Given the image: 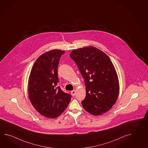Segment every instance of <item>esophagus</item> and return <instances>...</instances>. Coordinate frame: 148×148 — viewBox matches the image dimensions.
<instances>
[{
	"label": "esophagus",
	"mask_w": 148,
	"mask_h": 148,
	"mask_svg": "<svg viewBox=\"0 0 148 148\" xmlns=\"http://www.w3.org/2000/svg\"><path fill=\"white\" fill-rule=\"evenodd\" d=\"M71 94L73 97H74L75 95V90H73L72 91H71Z\"/></svg>",
	"instance_id": "obj_1"
}]
</instances>
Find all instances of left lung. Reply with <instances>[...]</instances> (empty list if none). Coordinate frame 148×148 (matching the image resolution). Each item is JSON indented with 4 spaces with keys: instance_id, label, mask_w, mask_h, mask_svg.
<instances>
[{
    "instance_id": "obj_1",
    "label": "left lung",
    "mask_w": 148,
    "mask_h": 148,
    "mask_svg": "<svg viewBox=\"0 0 148 148\" xmlns=\"http://www.w3.org/2000/svg\"><path fill=\"white\" fill-rule=\"evenodd\" d=\"M69 56L78 67L86 86V97L82 101L83 108L94 115L108 111L119 91L118 75L110 58L93 46L74 50Z\"/></svg>"
}]
</instances>
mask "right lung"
<instances>
[{"mask_svg": "<svg viewBox=\"0 0 148 148\" xmlns=\"http://www.w3.org/2000/svg\"><path fill=\"white\" fill-rule=\"evenodd\" d=\"M65 51L54 49L40 56L34 64L28 81L31 103L40 114L57 118L66 109L71 95L58 86V65Z\"/></svg>", "mask_w": 148, "mask_h": 148, "instance_id": "1", "label": "right lung"}]
</instances>
